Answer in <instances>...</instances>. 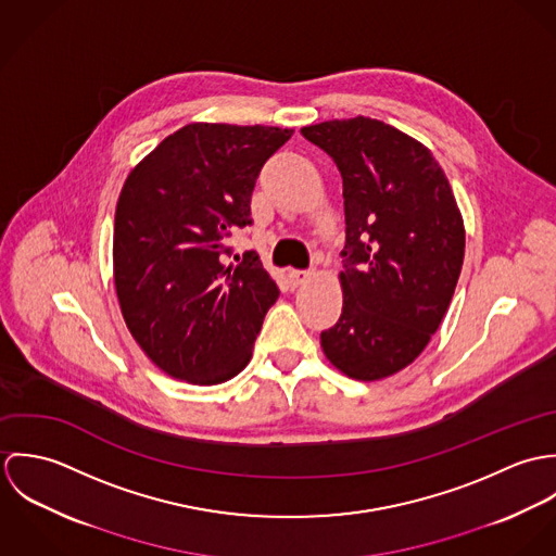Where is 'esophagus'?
<instances>
[{"label":"esophagus","mask_w":556,"mask_h":556,"mask_svg":"<svg viewBox=\"0 0 556 556\" xmlns=\"http://www.w3.org/2000/svg\"><path fill=\"white\" fill-rule=\"evenodd\" d=\"M311 276H313L311 269H289V282H291L293 287L304 285L306 280H311Z\"/></svg>","instance_id":"34e87169"}]
</instances>
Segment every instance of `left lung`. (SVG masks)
I'll return each instance as SVG.
<instances>
[{
  "label": "left lung",
  "mask_w": 556,
  "mask_h": 556,
  "mask_svg": "<svg viewBox=\"0 0 556 556\" xmlns=\"http://www.w3.org/2000/svg\"><path fill=\"white\" fill-rule=\"evenodd\" d=\"M302 135L336 162L344 197V304L320 331L323 353L351 379L392 377L439 329L463 269L452 186L428 148L379 119H333Z\"/></svg>",
  "instance_id": "8db88e82"
}]
</instances>
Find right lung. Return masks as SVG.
Listing matches in <instances>:
<instances>
[{"label": "right lung", "instance_id": "obj_1", "mask_svg": "<svg viewBox=\"0 0 556 556\" xmlns=\"http://www.w3.org/2000/svg\"><path fill=\"white\" fill-rule=\"evenodd\" d=\"M293 130L188 124L128 175L113 229V274L124 320L166 375L216 386L252 357L280 291L254 250L227 263V238L252 225L263 164Z\"/></svg>", "mask_w": 556, "mask_h": 556}]
</instances>
